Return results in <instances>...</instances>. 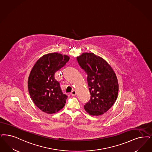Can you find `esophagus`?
<instances>
[{"label":"esophagus","instance_id":"34e87169","mask_svg":"<svg viewBox=\"0 0 152 152\" xmlns=\"http://www.w3.org/2000/svg\"><path fill=\"white\" fill-rule=\"evenodd\" d=\"M71 95L72 96H75L76 95V91H71Z\"/></svg>","mask_w":152,"mask_h":152}]
</instances>
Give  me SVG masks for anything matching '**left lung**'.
<instances>
[{
	"mask_svg": "<svg viewBox=\"0 0 152 152\" xmlns=\"http://www.w3.org/2000/svg\"><path fill=\"white\" fill-rule=\"evenodd\" d=\"M79 65L87 74L91 99L84 109L89 115L106 113L118 97L119 85L115 73L102 58L93 53H84L77 57Z\"/></svg>",
	"mask_w": 152,
	"mask_h": 152,
	"instance_id": "left-lung-1",
	"label": "left lung"
}]
</instances>
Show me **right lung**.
<instances>
[{"label":"right lung","instance_id":"1","mask_svg":"<svg viewBox=\"0 0 152 152\" xmlns=\"http://www.w3.org/2000/svg\"><path fill=\"white\" fill-rule=\"evenodd\" d=\"M69 58L58 53L44 55L31 70L28 80L29 93L33 102L44 113L54 114L65 105L67 96L62 93L54 74Z\"/></svg>","mask_w":152,"mask_h":152}]
</instances>
